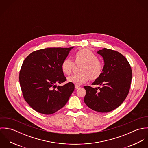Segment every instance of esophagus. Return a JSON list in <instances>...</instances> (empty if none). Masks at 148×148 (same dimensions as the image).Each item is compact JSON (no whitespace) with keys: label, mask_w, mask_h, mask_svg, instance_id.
<instances>
[{"label":"esophagus","mask_w":148,"mask_h":148,"mask_svg":"<svg viewBox=\"0 0 148 148\" xmlns=\"http://www.w3.org/2000/svg\"><path fill=\"white\" fill-rule=\"evenodd\" d=\"M75 88L76 89H79V88H80V86H79V85H75Z\"/></svg>","instance_id":"1"}]
</instances>
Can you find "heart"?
<instances>
[{"label": "heart", "instance_id": "b5f03b06", "mask_svg": "<svg viewBox=\"0 0 148 148\" xmlns=\"http://www.w3.org/2000/svg\"><path fill=\"white\" fill-rule=\"evenodd\" d=\"M75 63L77 65L83 64L80 68V73L73 75L68 77V81L75 84L80 85L88 82L90 79L96 80L103 73L104 65L101 61L98 59L97 56L89 49H82L75 55ZM75 67V64L71 59H64L61 68L64 73L66 75L72 73Z\"/></svg>", "mask_w": 148, "mask_h": 148}]
</instances>
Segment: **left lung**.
<instances>
[{"label":"left lung","instance_id":"left-lung-1","mask_svg":"<svg viewBox=\"0 0 148 148\" xmlns=\"http://www.w3.org/2000/svg\"><path fill=\"white\" fill-rule=\"evenodd\" d=\"M102 56L104 66L101 76L92 83L101 86H84L85 104L95 111L110 112L120 106L129 93L132 76L126 58L117 51L104 48L97 52Z\"/></svg>","mask_w":148,"mask_h":148}]
</instances>
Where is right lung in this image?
<instances>
[{
	"mask_svg": "<svg viewBox=\"0 0 148 148\" xmlns=\"http://www.w3.org/2000/svg\"><path fill=\"white\" fill-rule=\"evenodd\" d=\"M70 48H48L34 51L24 60L19 82L25 101L35 111L51 114L62 108L75 89L66 81L61 65Z\"/></svg>",
	"mask_w": 148,
	"mask_h": 148,
	"instance_id": "1",
	"label": "right lung"
}]
</instances>
